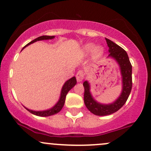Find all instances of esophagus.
<instances>
[{"label":"esophagus","mask_w":151,"mask_h":151,"mask_svg":"<svg viewBox=\"0 0 151 151\" xmlns=\"http://www.w3.org/2000/svg\"><path fill=\"white\" fill-rule=\"evenodd\" d=\"M84 73L82 70H79V72H77V74H76V78L78 82H82L84 79Z\"/></svg>","instance_id":"34e87169"}]
</instances>
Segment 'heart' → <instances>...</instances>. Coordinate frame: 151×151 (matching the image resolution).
I'll return each mask as SVG.
<instances>
[{
    "instance_id": "1",
    "label": "heart",
    "mask_w": 151,
    "mask_h": 151,
    "mask_svg": "<svg viewBox=\"0 0 151 151\" xmlns=\"http://www.w3.org/2000/svg\"><path fill=\"white\" fill-rule=\"evenodd\" d=\"M94 49L93 50V58L94 59H98L99 57H100L103 54V49L101 46H95L94 48V45L92 44H87L85 46H84V51L87 53L90 52L92 49Z\"/></svg>"
}]
</instances>
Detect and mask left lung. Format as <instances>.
I'll return each instance as SVG.
<instances>
[{"label":"left lung","instance_id":"left-lung-1","mask_svg":"<svg viewBox=\"0 0 151 151\" xmlns=\"http://www.w3.org/2000/svg\"><path fill=\"white\" fill-rule=\"evenodd\" d=\"M107 46L109 47L108 57H112L115 59L118 63L120 67V72L122 75V89L120 95L115 102L111 104L104 105L97 102L94 100L90 93V86L87 81L83 83L84 87V101L86 107L92 113L95 115L105 116L111 115L114 112H117L125 105L126 101L130 95L132 89V65L130 62L127 52L112 41L110 39H106Z\"/></svg>","mask_w":151,"mask_h":151}]
</instances>
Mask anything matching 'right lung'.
<instances>
[{"mask_svg":"<svg viewBox=\"0 0 151 151\" xmlns=\"http://www.w3.org/2000/svg\"><path fill=\"white\" fill-rule=\"evenodd\" d=\"M55 37L54 36H39V37L36 38V39H34V40L31 41V42H29V44H26V46H25L24 47L26 46L30 45V44H33V43L36 42L37 41H41V40H49V39H52ZM77 84V79H76L75 77H73L71 79H69V80H67V82L64 83V85H63L62 89V92H61V95H60V98H59V101L57 102V103L52 108L49 109V110H44V111H34V110H29V109L25 108L29 112H31V113L34 114V115H37V116H40V117H48V116H51L53 115H55V114L58 113L59 112H60L61 110L62 109V107H64V102H65V99H66V96L68 93L69 90L72 88L73 87L75 86V84Z\"/></svg>","mask_w":151,"mask_h":151,"instance_id":"right-lung-1","label":"right lung"}]
</instances>
